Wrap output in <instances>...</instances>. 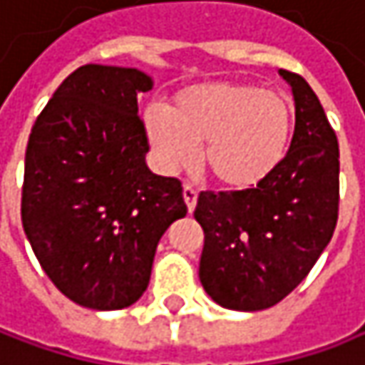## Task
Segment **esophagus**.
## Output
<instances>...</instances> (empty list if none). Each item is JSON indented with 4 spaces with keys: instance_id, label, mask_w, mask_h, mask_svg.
Returning <instances> with one entry per match:
<instances>
[{
    "instance_id": "34e87169",
    "label": "esophagus",
    "mask_w": 365,
    "mask_h": 365,
    "mask_svg": "<svg viewBox=\"0 0 365 365\" xmlns=\"http://www.w3.org/2000/svg\"><path fill=\"white\" fill-rule=\"evenodd\" d=\"M182 197H185V203H187L189 212H193V210H195V203H197L195 187H191V185H185V189H182Z\"/></svg>"
}]
</instances>
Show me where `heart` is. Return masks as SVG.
<instances>
[{
  "mask_svg": "<svg viewBox=\"0 0 365 365\" xmlns=\"http://www.w3.org/2000/svg\"><path fill=\"white\" fill-rule=\"evenodd\" d=\"M151 151L168 174L201 162L228 191H251L282 164L293 137V110L278 93L259 85L212 81L178 91L170 110L143 114Z\"/></svg>",
  "mask_w": 365,
  "mask_h": 365,
  "instance_id": "1",
  "label": "heart"
}]
</instances>
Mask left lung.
Masks as SVG:
<instances>
[{"instance_id": "obj_1", "label": "left lung", "mask_w": 365, "mask_h": 365, "mask_svg": "<svg viewBox=\"0 0 365 365\" xmlns=\"http://www.w3.org/2000/svg\"><path fill=\"white\" fill-rule=\"evenodd\" d=\"M295 99V133L282 164L251 191H201L199 280L226 309L259 312L309 274L339 218V143L305 78L278 70Z\"/></svg>"}]
</instances>
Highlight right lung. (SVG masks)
<instances>
[{"instance_id": "1", "label": "right lung", "mask_w": 365, "mask_h": 365, "mask_svg": "<svg viewBox=\"0 0 365 365\" xmlns=\"http://www.w3.org/2000/svg\"><path fill=\"white\" fill-rule=\"evenodd\" d=\"M137 68H76L47 101L26 145L22 226L49 280L89 309L145 293L162 235L187 216L178 178L158 176L137 95Z\"/></svg>"}]
</instances>
